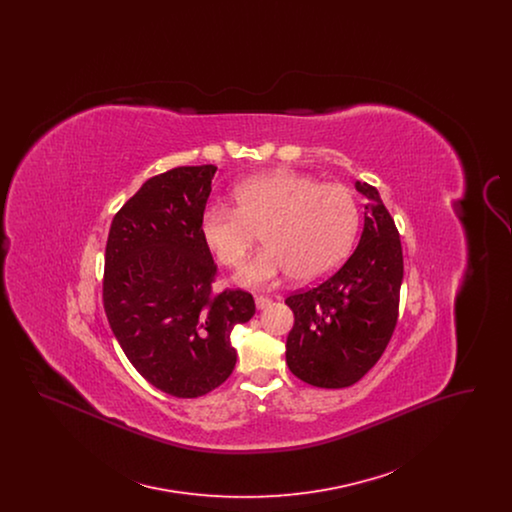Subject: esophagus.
Segmentation results:
<instances>
[{
	"label": "esophagus",
	"instance_id": "1",
	"mask_svg": "<svg viewBox=\"0 0 512 512\" xmlns=\"http://www.w3.org/2000/svg\"><path fill=\"white\" fill-rule=\"evenodd\" d=\"M270 303H272V299L267 297V295H257V297H255L257 309H267V307H270Z\"/></svg>",
	"mask_w": 512,
	"mask_h": 512
}]
</instances>
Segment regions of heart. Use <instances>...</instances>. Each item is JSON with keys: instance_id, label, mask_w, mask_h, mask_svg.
<instances>
[{"instance_id": "1", "label": "heart", "mask_w": 512, "mask_h": 512, "mask_svg": "<svg viewBox=\"0 0 512 512\" xmlns=\"http://www.w3.org/2000/svg\"><path fill=\"white\" fill-rule=\"evenodd\" d=\"M232 197L234 209L209 207L199 230L211 255L228 268L242 267L261 234L265 249L238 272L247 288L270 286L288 274L305 284L326 278L347 257L359 228V209L347 188L301 172L251 176Z\"/></svg>"}]
</instances>
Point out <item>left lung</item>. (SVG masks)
Wrapping results in <instances>:
<instances>
[{"instance_id":"obj_1","label":"left lung","mask_w":512,"mask_h":512,"mask_svg":"<svg viewBox=\"0 0 512 512\" xmlns=\"http://www.w3.org/2000/svg\"><path fill=\"white\" fill-rule=\"evenodd\" d=\"M355 186L368 201L357 249L315 288L286 297L295 317L286 341L288 366L299 380L326 390L357 384L384 355L399 317L397 226L374 186Z\"/></svg>"}]
</instances>
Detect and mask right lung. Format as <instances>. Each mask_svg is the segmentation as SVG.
<instances>
[{
    "label": "right lung",
    "mask_w": 512,
    "mask_h": 512,
    "mask_svg": "<svg viewBox=\"0 0 512 512\" xmlns=\"http://www.w3.org/2000/svg\"><path fill=\"white\" fill-rule=\"evenodd\" d=\"M215 165L149 178L111 222L103 307L124 355L151 386L194 399L236 366L230 334L255 315L244 290L213 292L217 265L201 238Z\"/></svg>",
    "instance_id": "add662e5"
}]
</instances>
